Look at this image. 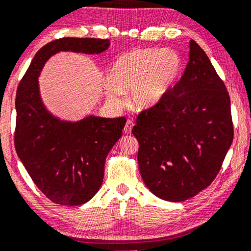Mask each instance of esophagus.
Listing matches in <instances>:
<instances>
[{
    "label": "esophagus",
    "instance_id": "esophagus-1",
    "mask_svg": "<svg viewBox=\"0 0 251 251\" xmlns=\"http://www.w3.org/2000/svg\"><path fill=\"white\" fill-rule=\"evenodd\" d=\"M133 126H134V124H133L132 119H128V121L126 122V125H125V127H124V132H125L126 134H130V133H132Z\"/></svg>",
    "mask_w": 251,
    "mask_h": 251
}]
</instances>
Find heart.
Listing matches in <instances>:
<instances>
[{"instance_id":"b5f03b06","label":"heart","mask_w":251,"mask_h":251,"mask_svg":"<svg viewBox=\"0 0 251 251\" xmlns=\"http://www.w3.org/2000/svg\"><path fill=\"white\" fill-rule=\"evenodd\" d=\"M184 62L171 50H134L116 59L108 73L103 92L108 102L122 106V93L128 91L134 109L148 110L158 106L179 78Z\"/></svg>"}]
</instances>
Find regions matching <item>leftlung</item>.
Instances as JSON below:
<instances>
[{
    "label": "left lung",
    "mask_w": 251,
    "mask_h": 251,
    "mask_svg": "<svg viewBox=\"0 0 251 251\" xmlns=\"http://www.w3.org/2000/svg\"><path fill=\"white\" fill-rule=\"evenodd\" d=\"M177 84L138 115L132 133L145 186L156 197L184 201L214 180L233 141L230 97L195 40Z\"/></svg>",
    "instance_id": "1"
}]
</instances>
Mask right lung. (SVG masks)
Segmentation results:
<instances>
[{"instance_id":"right-lung-1","label":"right lung","mask_w":251,"mask_h":251,"mask_svg":"<svg viewBox=\"0 0 251 251\" xmlns=\"http://www.w3.org/2000/svg\"><path fill=\"white\" fill-rule=\"evenodd\" d=\"M109 39H56L37 51L18 85L14 147L25 170L46 197L77 206L98 193L104 161L122 137L126 118L89 115L76 122L56 117L45 106L38 77L46 62L59 51L101 54Z\"/></svg>"}]
</instances>
